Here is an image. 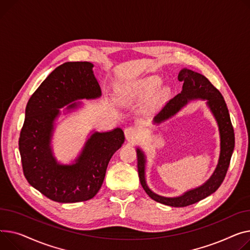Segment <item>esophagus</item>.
Returning a JSON list of instances; mask_svg holds the SVG:
<instances>
[{"label":"esophagus","instance_id":"1","mask_svg":"<svg viewBox=\"0 0 250 250\" xmlns=\"http://www.w3.org/2000/svg\"><path fill=\"white\" fill-rule=\"evenodd\" d=\"M125 135L128 142H134L140 136V129L137 126H128L125 129Z\"/></svg>","mask_w":250,"mask_h":250}]
</instances>
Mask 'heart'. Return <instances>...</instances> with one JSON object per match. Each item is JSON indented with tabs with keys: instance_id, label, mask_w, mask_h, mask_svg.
Wrapping results in <instances>:
<instances>
[{
	"instance_id": "heart-1",
	"label": "heart",
	"mask_w": 250,
	"mask_h": 250,
	"mask_svg": "<svg viewBox=\"0 0 250 250\" xmlns=\"http://www.w3.org/2000/svg\"><path fill=\"white\" fill-rule=\"evenodd\" d=\"M161 78L157 76H151L146 78L144 81H142L140 84L134 88H127V89H122L120 92V96L122 99H130L135 96H141L147 94L149 92L155 91L161 84Z\"/></svg>"
}]
</instances>
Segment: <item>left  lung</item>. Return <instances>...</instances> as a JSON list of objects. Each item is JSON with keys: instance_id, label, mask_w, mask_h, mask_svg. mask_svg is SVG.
<instances>
[{"instance_id": "8db88e82", "label": "left lung", "mask_w": 250, "mask_h": 250, "mask_svg": "<svg viewBox=\"0 0 250 250\" xmlns=\"http://www.w3.org/2000/svg\"><path fill=\"white\" fill-rule=\"evenodd\" d=\"M178 79L183 82V89L181 93L177 94L164 106V108L155 116L154 123L161 124L162 122L172 118L192 99H206L207 105L213 113L219 127L220 156L217 167H216L209 180L206 181L202 186L187 191L181 196L172 198L160 196L147 187L145 177L146 156L139 147L137 148L138 172L144 190L153 200L172 207H186L208 197L220 187L229 167L230 159L234 149L235 140L228 108L220 91L204 75L187 68L182 69L179 72Z\"/></svg>"}]
</instances>
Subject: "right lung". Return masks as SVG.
I'll use <instances>...</instances> for the list:
<instances>
[{
  "mask_svg": "<svg viewBox=\"0 0 250 250\" xmlns=\"http://www.w3.org/2000/svg\"><path fill=\"white\" fill-rule=\"evenodd\" d=\"M90 62H65L32 94L19 139L24 176L29 184L59 203L87 201L101 189L112 155L125 142L122 128L94 131L71 165L57 163L51 148L54 122L60 109H75L77 99H94L102 89Z\"/></svg>",
  "mask_w": 250,
  "mask_h": 250,
  "instance_id": "right-lung-1",
  "label": "right lung"
}]
</instances>
